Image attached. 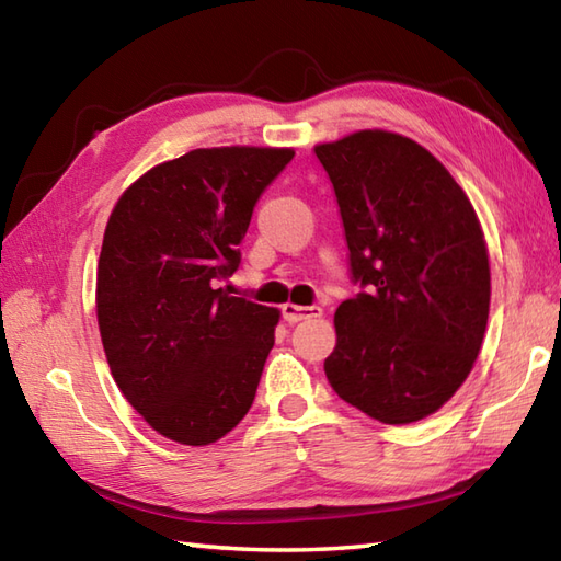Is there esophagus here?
<instances>
[{
  "instance_id": "esophagus-1",
  "label": "esophagus",
  "mask_w": 561,
  "mask_h": 561,
  "mask_svg": "<svg viewBox=\"0 0 561 561\" xmlns=\"http://www.w3.org/2000/svg\"><path fill=\"white\" fill-rule=\"evenodd\" d=\"M320 316H323V308L320 306H296V304L282 306V318L287 320V323H299V320L320 318Z\"/></svg>"
}]
</instances>
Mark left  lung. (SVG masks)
<instances>
[{
  "label": "left lung",
  "instance_id": "left-lung-1",
  "mask_svg": "<svg viewBox=\"0 0 561 561\" xmlns=\"http://www.w3.org/2000/svg\"><path fill=\"white\" fill-rule=\"evenodd\" d=\"M316 157L335 187L362 284L335 313L332 390L383 424H412L456 396L490 318V257L468 195L410 137L362 129Z\"/></svg>",
  "mask_w": 561,
  "mask_h": 561
}]
</instances>
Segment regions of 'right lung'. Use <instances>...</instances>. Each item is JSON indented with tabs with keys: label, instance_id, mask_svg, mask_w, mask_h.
Here are the masks:
<instances>
[{
	"label": "right lung",
	"instance_id": "obj_1",
	"mask_svg": "<svg viewBox=\"0 0 561 561\" xmlns=\"http://www.w3.org/2000/svg\"><path fill=\"white\" fill-rule=\"evenodd\" d=\"M294 149L214 147L153 165L103 233L96 316L111 374L153 432L209 446L248 414L279 311L217 284Z\"/></svg>",
	"mask_w": 561,
	"mask_h": 561
}]
</instances>
